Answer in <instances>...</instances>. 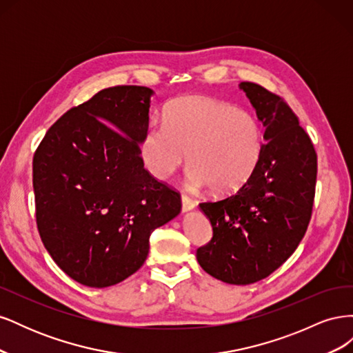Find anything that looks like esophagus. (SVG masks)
Listing matches in <instances>:
<instances>
[{"mask_svg":"<svg viewBox=\"0 0 353 353\" xmlns=\"http://www.w3.org/2000/svg\"><path fill=\"white\" fill-rule=\"evenodd\" d=\"M181 201H183V212H188V210H193L196 208V201L191 200L187 194L181 196Z\"/></svg>","mask_w":353,"mask_h":353,"instance_id":"1","label":"esophagus"}]
</instances>
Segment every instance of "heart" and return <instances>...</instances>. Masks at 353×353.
Masks as SVG:
<instances>
[{
	"label": "heart",
	"instance_id": "1",
	"mask_svg": "<svg viewBox=\"0 0 353 353\" xmlns=\"http://www.w3.org/2000/svg\"><path fill=\"white\" fill-rule=\"evenodd\" d=\"M262 152L258 116L203 95L170 101L163 125L148 128L140 143L143 163L154 178H170L188 156L190 185H209L219 196L236 193L248 183Z\"/></svg>",
	"mask_w": 353,
	"mask_h": 353
}]
</instances>
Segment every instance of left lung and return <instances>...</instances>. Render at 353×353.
Masks as SVG:
<instances>
[{"label":"left lung","mask_w":353,"mask_h":353,"mask_svg":"<svg viewBox=\"0 0 353 353\" xmlns=\"http://www.w3.org/2000/svg\"><path fill=\"white\" fill-rule=\"evenodd\" d=\"M240 88L265 126L266 143L254 174L239 191L199 205L213 236L196 256L215 279L245 285L280 268L302 241L312 215L316 153L280 95L253 82Z\"/></svg>","instance_id":"left-lung-1"}]
</instances>
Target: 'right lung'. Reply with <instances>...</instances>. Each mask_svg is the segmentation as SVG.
Returning a JSON list of instances; mask_svg holds the SVG:
<instances>
[{"label":"right lung","instance_id":"right-lung-1","mask_svg":"<svg viewBox=\"0 0 353 353\" xmlns=\"http://www.w3.org/2000/svg\"><path fill=\"white\" fill-rule=\"evenodd\" d=\"M153 90L119 85L72 108L34 156L37 225L61 271L109 287L143 266L150 234L181 212L140 156Z\"/></svg>","mask_w":353,"mask_h":353}]
</instances>
